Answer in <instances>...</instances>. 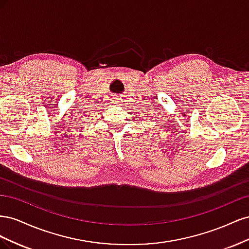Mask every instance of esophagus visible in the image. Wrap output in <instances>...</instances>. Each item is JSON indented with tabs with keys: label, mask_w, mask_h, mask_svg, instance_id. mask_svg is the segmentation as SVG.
<instances>
[{
	"label": "esophagus",
	"mask_w": 249,
	"mask_h": 249,
	"mask_svg": "<svg viewBox=\"0 0 249 249\" xmlns=\"http://www.w3.org/2000/svg\"><path fill=\"white\" fill-rule=\"evenodd\" d=\"M113 101H114V104L116 105V106H123V101H122V97H120V95L116 96Z\"/></svg>",
	"instance_id": "1"
}]
</instances>
